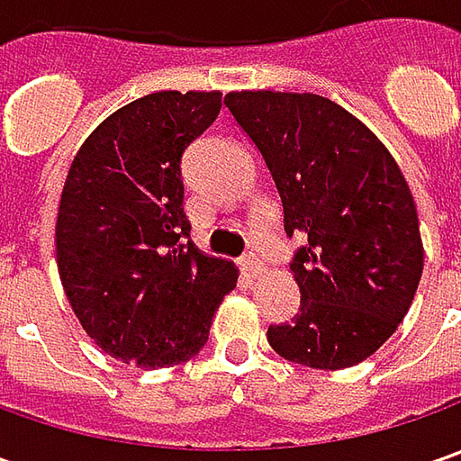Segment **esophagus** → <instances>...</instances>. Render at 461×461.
Returning <instances> with one entry per match:
<instances>
[{
    "label": "esophagus",
    "mask_w": 461,
    "mask_h": 461,
    "mask_svg": "<svg viewBox=\"0 0 461 461\" xmlns=\"http://www.w3.org/2000/svg\"><path fill=\"white\" fill-rule=\"evenodd\" d=\"M240 267H243V272L249 276H254L261 269V258L254 254V251H246L243 257H240Z\"/></svg>",
    "instance_id": "34e87169"
}]
</instances>
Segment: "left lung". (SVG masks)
I'll use <instances>...</instances> for the list:
<instances>
[{"label":"left lung","mask_w":461,"mask_h":461,"mask_svg":"<svg viewBox=\"0 0 461 461\" xmlns=\"http://www.w3.org/2000/svg\"><path fill=\"white\" fill-rule=\"evenodd\" d=\"M282 200L300 308L267 339L287 362L346 369L375 354L413 303L423 246L413 194L377 135L318 95L230 92Z\"/></svg>","instance_id":"left-lung-1"}]
</instances>
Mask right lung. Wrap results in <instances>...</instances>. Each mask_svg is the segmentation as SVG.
I'll return each instance as SVG.
<instances>
[{
	"mask_svg": "<svg viewBox=\"0 0 461 461\" xmlns=\"http://www.w3.org/2000/svg\"><path fill=\"white\" fill-rule=\"evenodd\" d=\"M221 92H156L84 140L63 185L56 258L95 344L125 364L192 359L236 287V267L189 240L182 156L221 115Z\"/></svg>",
	"mask_w": 461,
	"mask_h": 461,
	"instance_id": "add662e5",
	"label": "right lung"
}]
</instances>
